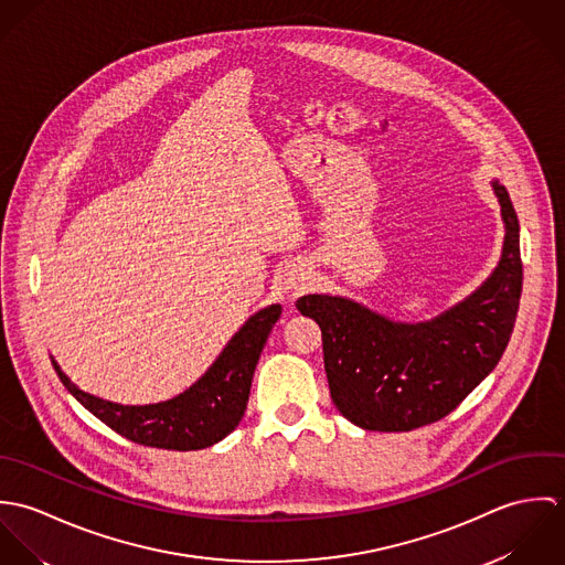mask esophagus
Listing matches in <instances>:
<instances>
[{
    "instance_id": "esophagus-1",
    "label": "esophagus",
    "mask_w": 565,
    "mask_h": 565,
    "mask_svg": "<svg viewBox=\"0 0 565 565\" xmlns=\"http://www.w3.org/2000/svg\"><path fill=\"white\" fill-rule=\"evenodd\" d=\"M309 287V274L305 271V269H298V271H294L289 278H287V282H285V289L287 291H302V289H307Z\"/></svg>"
}]
</instances>
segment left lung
Masks as SVG:
<instances>
[{"label": "left lung", "mask_w": 565, "mask_h": 565, "mask_svg": "<svg viewBox=\"0 0 565 565\" xmlns=\"http://www.w3.org/2000/svg\"><path fill=\"white\" fill-rule=\"evenodd\" d=\"M504 222L502 254L483 285L426 322H396L343 296L309 294L296 307L322 328L323 367L339 413L365 430L403 433L455 411L498 365L522 296L520 224L491 180Z\"/></svg>", "instance_id": "left-lung-1"}]
</instances>
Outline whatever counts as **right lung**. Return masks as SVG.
<instances>
[{"label":"right lung","instance_id":"right-lung-1","mask_svg":"<svg viewBox=\"0 0 565 565\" xmlns=\"http://www.w3.org/2000/svg\"><path fill=\"white\" fill-rule=\"evenodd\" d=\"M280 313V305L256 311L189 390L162 403L119 404L97 398L76 387L54 356L52 365L67 392L121 437L164 450H202L239 426L260 350Z\"/></svg>","mask_w":565,"mask_h":565}]
</instances>
